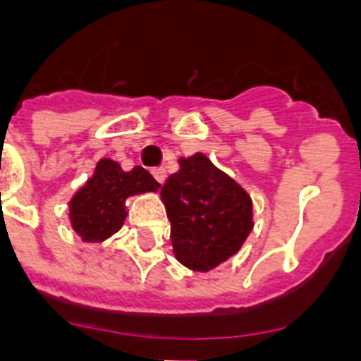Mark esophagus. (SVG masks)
<instances>
[{
    "label": "esophagus",
    "instance_id": "obj_1",
    "mask_svg": "<svg viewBox=\"0 0 361 361\" xmlns=\"http://www.w3.org/2000/svg\"><path fill=\"white\" fill-rule=\"evenodd\" d=\"M152 176L155 178V181H157V183H164V180H166V170H164L163 166L152 169Z\"/></svg>",
    "mask_w": 361,
    "mask_h": 361
}]
</instances>
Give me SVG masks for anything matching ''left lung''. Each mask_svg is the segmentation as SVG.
Segmentation results:
<instances>
[{"label":"left lung","mask_w":361,"mask_h":361,"mask_svg":"<svg viewBox=\"0 0 361 361\" xmlns=\"http://www.w3.org/2000/svg\"><path fill=\"white\" fill-rule=\"evenodd\" d=\"M174 255L187 268L208 271L240 251L252 231L251 198L206 155L180 159L161 187Z\"/></svg>","instance_id":"left-lung-1"}]
</instances>
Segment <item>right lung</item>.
Wrapping results in <instances>:
<instances>
[{
  "mask_svg": "<svg viewBox=\"0 0 361 361\" xmlns=\"http://www.w3.org/2000/svg\"><path fill=\"white\" fill-rule=\"evenodd\" d=\"M159 183L142 166L129 172L112 159L99 161L95 174L71 200L73 228L86 241H103L123 225L125 200L130 195L157 191Z\"/></svg>",
  "mask_w": 361,
  "mask_h": 361,
  "instance_id": "right-lung-1",
  "label": "right lung"
}]
</instances>
